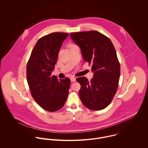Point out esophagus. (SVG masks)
I'll return each instance as SVG.
<instances>
[{"label": "esophagus", "mask_w": 148, "mask_h": 148, "mask_svg": "<svg viewBox=\"0 0 148 148\" xmlns=\"http://www.w3.org/2000/svg\"><path fill=\"white\" fill-rule=\"evenodd\" d=\"M70 79H71V81L72 82H76V77H75L74 76H72V77L70 78Z\"/></svg>", "instance_id": "1"}]
</instances>
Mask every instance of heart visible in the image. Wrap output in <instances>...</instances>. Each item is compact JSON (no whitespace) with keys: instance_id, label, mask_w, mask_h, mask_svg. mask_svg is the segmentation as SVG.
Segmentation results:
<instances>
[{"instance_id":"obj_1","label":"heart","mask_w":148,"mask_h":148,"mask_svg":"<svg viewBox=\"0 0 148 148\" xmlns=\"http://www.w3.org/2000/svg\"><path fill=\"white\" fill-rule=\"evenodd\" d=\"M73 46H75V45H72V47H73Z\"/></svg>"}]
</instances>
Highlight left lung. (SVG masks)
I'll return each mask as SVG.
<instances>
[{
	"mask_svg": "<svg viewBox=\"0 0 148 148\" xmlns=\"http://www.w3.org/2000/svg\"><path fill=\"white\" fill-rule=\"evenodd\" d=\"M70 37L81 49L84 60L92 64L93 77L76 79L81 85L79 96L83 105L92 110H102L114 96L120 75V65L111 40L96 31L71 33Z\"/></svg>",
	"mask_w": 148,
	"mask_h": 148,
	"instance_id": "1",
	"label": "left lung"
}]
</instances>
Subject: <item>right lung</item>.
<instances>
[{
	"instance_id": "obj_1",
	"label": "right lung",
	"mask_w": 148,
	"mask_h": 148,
	"mask_svg": "<svg viewBox=\"0 0 148 148\" xmlns=\"http://www.w3.org/2000/svg\"><path fill=\"white\" fill-rule=\"evenodd\" d=\"M69 35L53 32L41 38L35 44L27 66V80L31 95L42 109L55 112L63 106L68 96L70 79L51 76L60 49Z\"/></svg>"
}]
</instances>
